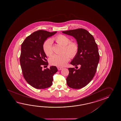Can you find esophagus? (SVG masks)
<instances>
[{
  "mask_svg": "<svg viewBox=\"0 0 121 121\" xmlns=\"http://www.w3.org/2000/svg\"><path fill=\"white\" fill-rule=\"evenodd\" d=\"M63 67H57V69H58V70H61V69H63Z\"/></svg>",
  "mask_w": 121,
  "mask_h": 121,
  "instance_id": "34e87169",
  "label": "esophagus"
}]
</instances>
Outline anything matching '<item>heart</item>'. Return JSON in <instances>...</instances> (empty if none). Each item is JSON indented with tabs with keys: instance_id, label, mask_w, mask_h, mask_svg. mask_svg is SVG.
<instances>
[{
	"instance_id": "heart-1",
	"label": "heart",
	"mask_w": 121,
	"mask_h": 121,
	"mask_svg": "<svg viewBox=\"0 0 121 121\" xmlns=\"http://www.w3.org/2000/svg\"><path fill=\"white\" fill-rule=\"evenodd\" d=\"M54 40L57 43L63 46V52H66L61 54H54L49 59L50 64L58 67H64L69 60L70 57H74L77 54L78 50L77 44L74 42H70L69 39L65 35H60L56 37ZM52 41L48 39L44 42L43 48L44 52L47 56H50L53 54L52 47Z\"/></svg>"
}]
</instances>
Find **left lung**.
Segmentation results:
<instances>
[{
    "label": "left lung",
    "mask_w": 121,
    "mask_h": 121,
    "mask_svg": "<svg viewBox=\"0 0 121 121\" xmlns=\"http://www.w3.org/2000/svg\"><path fill=\"white\" fill-rule=\"evenodd\" d=\"M62 32L73 37L78 46L77 54L70 62L76 69L68 68L67 85L73 89H81L87 85L95 74L99 60L97 45L93 35L84 29L78 28ZM77 65L80 68L77 69Z\"/></svg>",
    "instance_id": "obj_1"
}]
</instances>
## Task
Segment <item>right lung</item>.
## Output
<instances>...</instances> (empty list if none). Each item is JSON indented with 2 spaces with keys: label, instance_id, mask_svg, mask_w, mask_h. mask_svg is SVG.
<instances>
[{
  "label": "right lung",
  "instance_id": "1",
  "mask_svg": "<svg viewBox=\"0 0 121 121\" xmlns=\"http://www.w3.org/2000/svg\"><path fill=\"white\" fill-rule=\"evenodd\" d=\"M56 33L41 30L36 31L28 36L22 44L20 63L23 77L29 85L37 89L50 87L53 77L58 70L54 66L42 69L43 66L48 65L43 44L47 38Z\"/></svg>",
  "mask_w": 121,
  "mask_h": 121
}]
</instances>
